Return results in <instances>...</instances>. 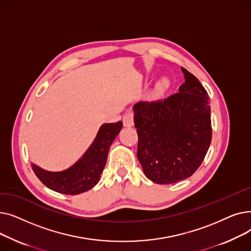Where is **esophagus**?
Returning a JSON list of instances; mask_svg holds the SVG:
<instances>
[{
	"label": "esophagus",
	"mask_w": 251,
	"mask_h": 251,
	"mask_svg": "<svg viewBox=\"0 0 251 251\" xmlns=\"http://www.w3.org/2000/svg\"><path fill=\"white\" fill-rule=\"evenodd\" d=\"M123 124L125 127H132L134 122H133V113L129 111L128 113L125 114L123 117Z\"/></svg>",
	"instance_id": "esophagus-1"
}]
</instances>
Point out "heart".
Wrapping results in <instances>:
<instances>
[{
    "label": "heart",
    "instance_id": "b5f03b06",
    "mask_svg": "<svg viewBox=\"0 0 251 251\" xmlns=\"http://www.w3.org/2000/svg\"><path fill=\"white\" fill-rule=\"evenodd\" d=\"M168 86H169L168 79H167V78H163L162 80L159 82V84H157V86H156V91H157V92H162V91H164Z\"/></svg>",
    "mask_w": 251,
    "mask_h": 251
}]
</instances>
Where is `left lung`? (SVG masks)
Masks as SVG:
<instances>
[{"label": "left lung", "instance_id": "1", "mask_svg": "<svg viewBox=\"0 0 251 251\" xmlns=\"http://www.w3.org/2000/svg\"><path fill=\"white\" fill-rule=\"evenodd\" d=\"M179 92L157 101L134 104L137 159L150 180L171 184L190 177L212 141L209 98L199 79L181 68Z\"/></svg>", "mask_w": 251, "mask_h": 251}]
</instances>
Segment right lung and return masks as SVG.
<instances>
[{
	"instance_id": "1",
	"label": "right lung",
	"mask_w": 251,
	"mask_h": 251,
	"mask_svg": "<svg viewBox=\"0 0 251 251\" xmlns=\"http://www.w3.org/2000/svg\"><path fill=\"white\" fill-rule=\"evenodd\" d=\"M122 127V121L102 124L91 146L70 168L50 172L31 164L33 172L48 188L59 193L75 195L91 189L100 180L109 150Z\"/></svg>"
}]
</instances>
